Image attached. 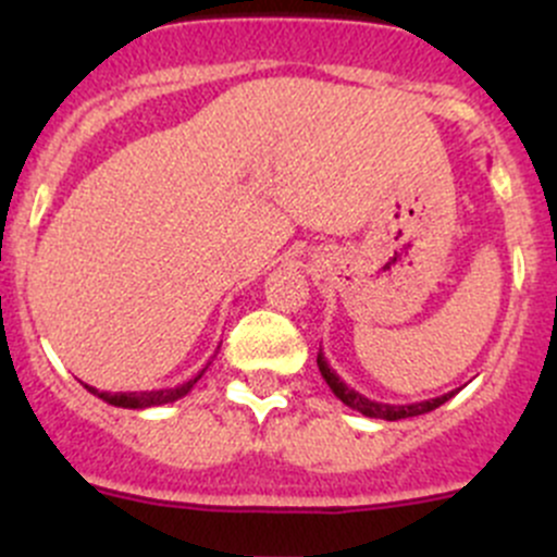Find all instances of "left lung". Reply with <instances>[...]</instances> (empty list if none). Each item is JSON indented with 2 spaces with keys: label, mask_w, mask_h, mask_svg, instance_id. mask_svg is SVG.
I'll return each mask as SVG.
<instances>
[{
  "label": "left lung",
  "mask_w": 557,
  "mask_h": 557,
  "mask_svg": "<svg viewBox=\"0 0 557 557\" xmlns=\"http://www.w3.org/2000/svg\"><path fill=\"white\" fill-rule=\"evenodd\" d=\"M318 369H320V374H323L325 385L334 391V396L339 398L342 404H347V407L356 409V412L367 414V418H377V420L418 418V414H425V412H431V409L442 407V404L450 401L455 393H458V391H450V393H445V396H436V398H429V401H418V404H383V401H372V398H367L363 393L352 391L345 380H339V374H336L334 369L329 367V361H325L323 350L318 352Z\"/></svg>",
  "instance_id": "left-lung-1"
}]
</instances>
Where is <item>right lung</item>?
Wrapping results in <instances>:
<instances>
[{"label": "right lung", "instance_id": "right-lung-1", "mask_svg": "<svg viewBox=\"0 0 557 557\" xmlns=\"http://www.w3.org/2000/svg\"><path fill=\"white\" fill-rule=\"evenodd\" d=\"M210 367V363H207ZM207 367L201 369L196 377H190L188 383L177 385V387H159V391H132V393H107V391H97V387L86 385L94 396H99L102 401L112 404V407H123V409H148V407H161V404H172L177 398H183L185 393L190 391L196 383L201 380V374L207 372Z\"/></svg>", "mask_w": 557, "mask_h": 557}]
</instances>
